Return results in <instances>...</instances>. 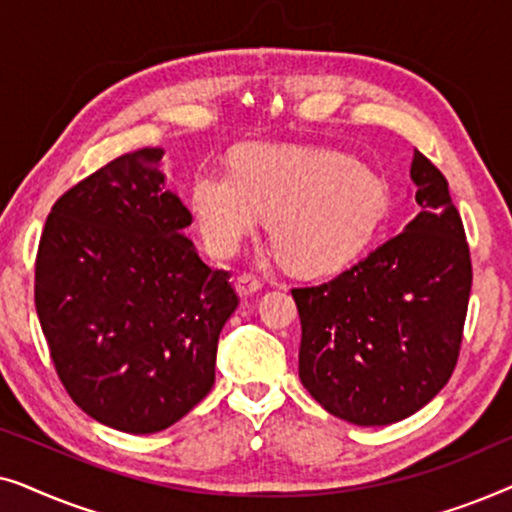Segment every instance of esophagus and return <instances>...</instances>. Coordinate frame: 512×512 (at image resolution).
<instances>
[{"label":"esophagus","mask_w":512,"mask_h":512,"mask_svg":"<svg viewBox=\"0 0 512 512\" xmlns=\"http://www.w3.org/2000/svg\"><path fill=\"white\" fill-rule=\"evenodd\" d=\"M261 289H263V282H261V279L249 277V275L237 277V282H235V291H237V296H240V298H251V296H256V293L261 291Z\"/></svg>","instance_id":"34e87169"}]
</instances>
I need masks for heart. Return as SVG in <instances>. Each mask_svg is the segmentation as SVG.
Returning <instances> with one entry per match:
<instances>
[{
    "instance_id": "1",
    "label": "heart",
    "mask_w": 512,
    "mask_h": 512,
    "mask_svg": "<svg viewBox=\"0 0 512 512\" xmlns=\"http://www.w3.org/2000/svg\"><path fill=\"white\" fill-rule=\"evenodd\" d=\"M389 191L373 167L338 151L244 144L233 172H200L191 212L207 249L233 256L261 216L279 261L326 275L352 261L380 228Z\"/></svg>"
}]
</instances>
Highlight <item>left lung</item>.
Listing matches in <instances>:
<instances>
[{
	"label": "left lung",
	"mask_w": 512,
	"mask_h": 512,
	"mask_svg": "<svg viewBox=\"0 0 512 512\" xmlns=\"http://www.w3.org/2000/svg\"><path fill=\"white\" fill-rule=\"evenodd\" d=\"M419 212L403 233L331 282L293 289L303 340L298 375L331 412L387 426L450 380L471 296V256L447 179L415 151Z\"/></svg>",
	"instance_id": "obj_1"
}]
</instances>
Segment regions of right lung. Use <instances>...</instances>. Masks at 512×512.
Returning a JSON list of instances; mask_svg holds the SVG:
<instances>
[{"label":"right lung","instance_id":"right-lung-1","mask_svg":"<svg viewBox=\"0 0 512 512\" xmlns=\"http://www.w3.org/2000/svg\"><path fill=\"white\" fill-rule=\"evenodd\" d=\"M163 149L111 160L48 214L34 303L60 382L123 433H158L214 387L216 345L237 307L228 272L186 235Z\"/></svg>","mask_w":512,"mask_h":512}]
</instances>
